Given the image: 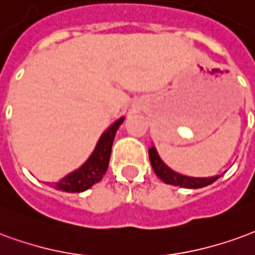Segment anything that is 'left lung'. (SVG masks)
Listing matches in <instances>:
<instances>
[{
	"label": "left lung",
	"instance_id": "obj_1",
	"mask_svg": "<svg viewBox=\"0 0 255 255\" xmlns=\"http://www.w3.org/2000/svg\"><path fill=\"white\" fill-rule=\"evenodd\" d=\"M148 152H149V160L150 164H152V168L155 171V174L164 183H168V185L185 187V189H200V187H205L208 185H212L213 182L217 181L220 178L219 175L208 176V178H196V176L182 175L179 172H175L174 170H171L170 167L161 160L155 146H150Z\"/></svg>",
	"mask_w": 255,
	"mask_h": 255
}]
</instances>
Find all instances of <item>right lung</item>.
Segmentation results:
<instances>
[{
    "label": "right lung",
    "instance_id": "add662e5",
    "mask_svg": "<svg viewBox=\"0 0 255 255\" xmlns=\"http://www.w3.org/2000/svg\"><path fill=\"white\" fill-rule=\"evenodd\" d=\"M124 121H125L124 117L115 121L114 124L100 135L94 152L85 160L84 164L80 166L77 170L72 171L68 175H65L64 178H61L58 182H55L54 187L57 190H64L68 193H81V191L88 190L95 183L102 181L109 167L115 133Z\"/></svg>",
    "mask_w": 255,
    "mask_h": 255
}]
</instances>
